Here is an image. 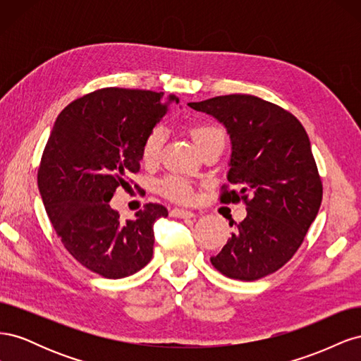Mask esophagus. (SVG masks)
<instances>
[{
    "mask_svg": "<svg viewBox=\"0 0 361 361\" xmlns=\"http://www.w3.org/2000/svg\"><path fill=\"white\" fill-rule=\"evenodd\" d=\"M171 216H176V218H194L195 216V214L194 212H191V211H187V209H173L171 212Z\"/></svg>",
    "mask_w": 361,
    "mask_h": 361,
    "instance_id": "obj_1",
    "label": "esophagus"
}]
</instances>
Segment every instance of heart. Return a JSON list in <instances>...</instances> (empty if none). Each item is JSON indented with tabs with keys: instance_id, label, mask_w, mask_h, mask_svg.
<instances>
[{
	"instance_id": "1",
	"label": "heart",
	"mask_w": 361,
	"mask_h": 361,
	"mask_svg": "<svg viewBox=\"0 0 361 361\" xmlns=\"http://www.w3.org/2000/svg\"><path fill=\"white\" fill-rule=\"evenodd\" d=\"M191 135L200 150H204L211 145L218 143V141H223L224 143V138H226L224 133L220 128L214 126V125H207V123L192 125ZM164 140H166V130H164L162 126L154 128L146 135V138L143 141V146H141V158H143L145 162L150 164V162H155L158 159L162 145H164ZM158 190L162 195H166V197H169L174 202L187 203L192 197V190L190 187V183L187 180L174 178V176H169L166 179H162L158 183Z\"/></svg>"
}]
</instances>
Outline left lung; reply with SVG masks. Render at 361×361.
<instances>
[{
	"mask_svg": "<svg viewBox=\"0 0 361 361\" xmlns=\"http://www.w3.org/2000/svg\"><path fill=\"white\" fill-rule=\"evenodd\" d=\"M188 105L226 126L232 141L227 180L238 190L223 185L220 202L247 206V216L211 264L235 280L272 274L297 253L322 202L309 135L293 114L257 96L226 94Z\"/></svg>",
	"mask_w": 361,
	"mask_h": 361,
	"instance_id": "8db88e82",
	"label": "left lung"
}]
</instances>
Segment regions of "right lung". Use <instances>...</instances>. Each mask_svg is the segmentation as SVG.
<instances>
[{
  "mask_svg": "<svg viewBox=\"0 0 361 361\" xmlns=\"http://www.w3.org/2000/svg\"><path fill=\"white\" fill-rule=\"evenodd\" d=\"M106 87L71 102L59 114L43 150L37 185L49 221L69 253L105 279H123L154 255V224L167 207L147 203L120 220L110 200L128 174L138 173L146 135L174 94ZM137 188V185H135Z\"/></svg>",
  "mask_w": 361,
  "mask_h": 361,
  "instance_id": "1",
  "label": "right lung"
}]
</instances>
